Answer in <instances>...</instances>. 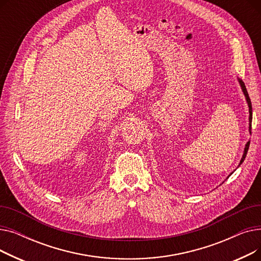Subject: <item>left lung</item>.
<instances>
[{
  "label": "left lung",
  "instance_id": "8db88e82",
  "mask_svg": "<svg viewBox=\"0 0 261 261\" xmlns=\"http://www.w3.org/2000/svg\"><path fill=\"white\" fill-rule=\"evenodd\" d=\"M239 82H240V86H241V88H242V91H243V93H244V95H245L246 101H248V105H249V112H250V132L252 133V102H251V99H250L249 93H248V91H246V88H245L244 82H243L242 80H240V79H239ZM249 147H250V142H248V144L245 145V148H244V153H243V155H242V159H241V161H240V164H239V165H241L242 162L244 161V159H245V156H246V153H248Z\"/></svg>",
  "mask_w": 261,
  "mask_h": 261
}]
</instances>
